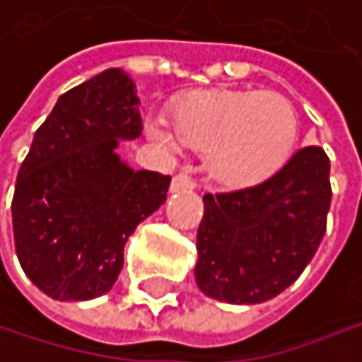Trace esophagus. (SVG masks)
<instances>
[{"instance_id":"1","label":"esophagus","mask_w":362,"mask_h":362,"mask_svg":"<svg viewBox=\"0 0 362 362\" xmlns=\"http://www.w3.org/2000/svg\"><path fill=\"white\" fill-rule=\"evenodd\" d=\"M193 189H195V182H193V177L187 175V173H177V175H173L171 187H169L171 193H182V191H193Z\"/></svg>"}]
</instances>
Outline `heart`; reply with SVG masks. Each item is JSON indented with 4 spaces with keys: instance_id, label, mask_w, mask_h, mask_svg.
Masks as SVG:
<instances>
[{
    "instance_id": "1",
    "label": "heart",
    "mask_w": 362,
    "mask_h": 362,
    "mask_svg": "<svg viewBox=\"0 0 362 362\" xmlns=\"http://www.w3.org/2000/svg\"><path fill=\"white\" fill-rule=\"evenodd\" d=\"M169 128L152 122L163 146L206 150L208 175L225 189H248L272 177L291 158L299 120L293 103L276 90L202 88L180 97Z\"/></svg>"
}]
</instances>
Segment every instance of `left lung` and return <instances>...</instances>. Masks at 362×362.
I'll use <instances>...</instances> for the list:
<instances>
[{
  "mask_svg": "<svg viewBox=\"0 0 362 362\" xmlns=\"http://www.w3.org/2000/svg\"><path fill=\"white\" fill-rule=\"evenodd\" d=\"M322 148L297 150L257 187L206 195L195 282L216 301L255 305L288 288L316 255L331 206Z\"/></svg>",
  "mask_w": 362,
  "mask_h": 362,
  "instance_id": "left-lung-1",
  "label": "left lung"
}]
</instances>
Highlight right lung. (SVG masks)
<instances>
[{
	"instance_id": "right-lung-1",
	"label": "right lung",
	"mask_w": 362,
	"mask_h": 362,
	"mask_svg": "<svg viewBox=\"0 0 362 362\" xmlns=\"http://www.w3.org/2000/svg\"><path fill=\"white\" fill-rule=\"evenodd\" d=\"M135 82L110 67L63 93L33 135L12 199L16 257L57 301L105 295L135 227L167 199L171 177L129 167L120 141L141 135Z\"/></svg>"
}]
</instances>
